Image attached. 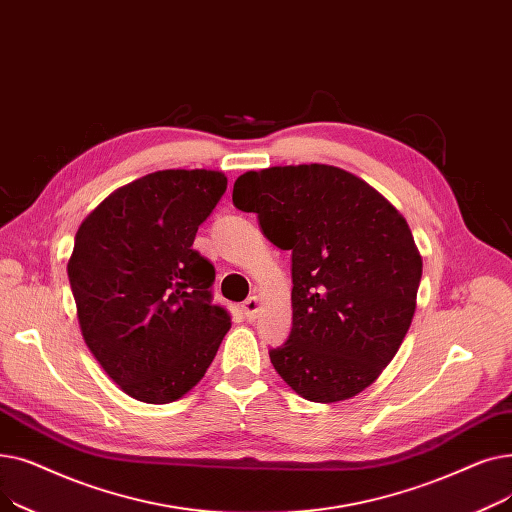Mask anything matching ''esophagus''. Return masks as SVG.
Segmentation results:
<instances>
[{"mask_svg":"<svg viewBox=\"0 0 512 512\" xmlns=\"http://www.w3.org/2000/svg\"><path fill=\"white\" fill-rule=\"evenodd\" d=\"M241 310H243V314L248 316L250 321H252V319H256V314H258V310H260V300H258L256 296H250L246 302H243Z\"/></svg>","mask_w":512,"mask_h":512,"instance_id":"obj_1","label":"esophagus"}]
</instances>
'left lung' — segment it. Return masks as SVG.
<instances>
[{"instance_id":"left-lung-1","label":"left lung","mask_w":512,"mask_h":512,"mask_svg":"<svg viewBox=\"0 0 512 512\" xmlns=\"http://www.w3.org/2000/svg\"><path fill=\"white\" fill-rule=\"evenodd\" d=\"M233 204L291 250V331L269 352L310 402L369 387L396 356L417 308L423 260L404 216L369 183L329 164L250 170Z\"/></svg>"}]
</instances>
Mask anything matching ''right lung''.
<instances>
[{
  "instance_id": "1",
  "label": "right lung",
  "mask_w": 512,
  "mask_h": 512,
  "mask_svg": "<svg viewBox=\"0 0 512 512\" xmlns=\"http://www.w3.org/2000/svg\"><path fill=\"white\" fill-rule=\"evenodd\" d=\"M227 191L218 170H158L116 189L77 231L68 281L87 348L139 402L179 400L208 371L231 316L193 250Z\"/></svg>"
}]
</instances>
